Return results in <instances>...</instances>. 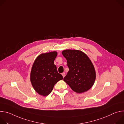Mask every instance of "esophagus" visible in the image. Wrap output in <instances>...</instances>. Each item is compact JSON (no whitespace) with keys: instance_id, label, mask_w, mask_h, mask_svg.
Returning <instances> with one entry per match:
<instances>
[{"instance_id":"1","label":"esophagus","mask_w":124,"mask_h":124,"mask_svg":"<svg viewBox=\"0 0 124 124\" xmlns=\"http://www.w3.org/2000/svg\"><path fill=\"white\" fill-rule=\"evenodd\" d=\"M62 76H63V77H64V76H65V73H62Z\"/></svg>"}]
</instances>
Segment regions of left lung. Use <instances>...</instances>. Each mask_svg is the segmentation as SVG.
Listing matches in <instances>:
<instances>
[{"mask_svg":"<svg viewBox=\"0 0 124 124\" xmlns=\"http://www.w3.org/2000/svg\"><path fill=\"white\" fill-rule=\"evenodd\" d=\"M62 54L66 59L69 68L64 81L77 93L89 90L95 79L94 68L89 57L79 50H66Z\"/></svg>","mask_w":124,"mask_h":124,"instance_id":"left-lung-1","label":"left lung"}]
</instances>
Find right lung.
I'll use <instances>...</instances> for the list:
<instances>
[{
	"label": "right lung",
	"instance_id": "1",
	"mask_svg": "<svg viewBox=\"0 0 124 124\" xmlns=\"http://www.w3.org/2000/svg\"><path fill=\"white\" fill-rule=\"evenodd\" d=\"M57 56L56 52L42 54L33 63L31 81L35 91L40 95L46 96L50 94L54 85L63 79L54 63Z\"/></svg>",
	"mask_w": 124,
	"mask_h": 124
}]
</instances>
